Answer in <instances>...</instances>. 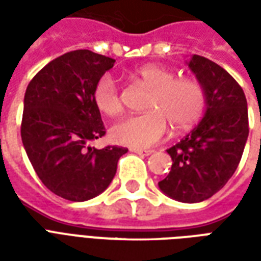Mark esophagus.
I'll return each instance as SVG.
<instances>
[{
  "mask_svg": "<svg viewBox=\"0 0 261 261\" xmlns=\"http://www.w3.org/2000/svg\"><path fill=\"white\" fill-rule=\"evenodd\" d=\"M133 152H136L137 155H141V156H148V155H151L153 153V149H131Z\"/></svg>",
  "mask_w": 261,
  "mask_h": 261,
  "instance_id": "esophagus-1",
  "label": "esophagus"
}]
</instances>
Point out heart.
<instances>
[{"mask_svg":"<svg viewBox=\"0 0 261 261\" xmlns=\"http://www.w3.org/2000/svg\"><path fill=\"white\" fill-rule=\"evenodd\" d=\"M137 78L151 91L144 114L130 116L114 124L110 136L114 142L131 148L155 145L168 133V121L177 131L187 130L201 117L205 93L201 84L192 78H177L175 71L148 64L137 71ZM93 103L103 114L114 117L123 112L119 86L110 75L96 81Z\"/></svg>","mask_w":261,"mask_h":261,"instance_id":"1","label":"heart"}]
</instances>
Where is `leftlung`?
Instances as JSON below:
<instances>
[{
    "mask_svg": "<svg viewBox=\"0 0 261 261\" xmlns=\"http://www.w3.org/2000/svg\"><path fill=\"white\" fill-rule=\"evenodd\" d=\"M205 93L201 121L166 149L173 161L159 189L180 202H200L221 190L235 173L249 136L245 92L229 72L194 54L187 63Z\"/></svg>",
    "mask_w": 261,
    "mask_h": 261,
    "instance_id": "1",
    "label": "left lung"
}]
</instances>
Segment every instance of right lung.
I'll list each match as a JSON object with an SVG mask.
<instances>
[{
  "label": "right lung",
  "mask_w": 261,
  "mask_h": 261,
  "mask_svg": "<svg viewBox=\"0 0 261 261\" xmlns=\"http://www.w3.org/2000/svg\"><path fill=\"white\" fill-rule=\"evenodd\" d=\"M116 60L75 50L50 61L26 88L20 137L44 186L69 201H86L113 180L128 149L86 145L106 134L92 92Z\"/></svg>",
  "instance_id": "right-lung-1"
}]
</instances>
